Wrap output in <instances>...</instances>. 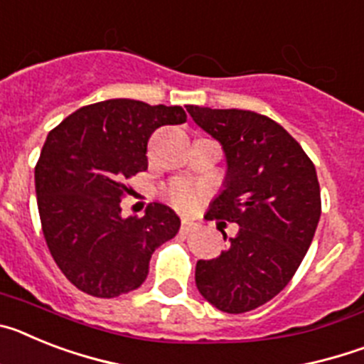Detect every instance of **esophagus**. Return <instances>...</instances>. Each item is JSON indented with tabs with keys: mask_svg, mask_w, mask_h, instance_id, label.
I'll list each match as a JSON object with an SVG mask.
<instances>
[{
	"mask_svg": "<svg viewBox=\"0 0 364 364\" xmlns=\"http://www.w3.org/2000/svg\"><path fill=\"white\" fill-rule=\"evenodd\" d=\"M180 230H182V233H189V231L195 230V224H193L191 220H188V218H184V220H182V226H180Z\"/></svg>",
	"mask_w": 364,
	"mask_h": 364,
	"instance_id": "esophagus-1",
	"label": "esophagus"
}]
</instances>
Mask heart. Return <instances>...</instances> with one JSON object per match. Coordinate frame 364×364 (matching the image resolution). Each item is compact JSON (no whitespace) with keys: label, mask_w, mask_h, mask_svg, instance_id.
<instances>
[{"label":"heart","mask_w":364,"mask_h":364,"mask_svg":"<svg viewBox=\"0 0 364 364\" xmlns=\"http://www.w3.org/2000/svg\"><path fill=\"white\" fill-rule=\"evenodd\" d=\"M166 195L178 210H191L200 198V191L186 180H176V182L167 186Z\"/></svg>","instance_id":"obj_1"}]
</instances>
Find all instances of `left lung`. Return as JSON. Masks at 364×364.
I'll return each mask as SVG.
<instances>
[{
    "label": "left lung",
    "instance_id": "left-lung-1",
    "mask_svg": "<svg viewBox=\"0 0 364 364\" xmlns=\"http://www.w3.org/2000/svg\"><path fill=\"white\" fill-rule=\"evenodd\" d=\"M195 124L226 156L222 189L205 218L239 224L228 250L198 260L195 282L226 314L255 310L284 288L306 255L321 217L315 166L288 131L264 114L189 105Z\"/></svg>",
    "mask_w": 364,
    "mask_h": 364
}]
</instances>
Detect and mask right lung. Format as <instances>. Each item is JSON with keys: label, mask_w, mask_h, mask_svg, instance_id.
Instances as JSON below:
<instances>
[{"label": "right lung", "mask_w": 364, "mask_h": 364, "mask_svg": "<svg viewBox=\"0 0 364 364\" xmlns=\"http://www.w3.org/2000/svg\"><path fill=\"white\" fill-rule=\"evenodd\" d=\"M188 120L180 105L117 98L85 105L54 127L36 164L38 211L58 268L78 290L111 299L136 290L153 252L178 233L166 204L122 217L125 180L147 169V140Z\"/></svg>", "instance_id": "1"}]
</instances>
